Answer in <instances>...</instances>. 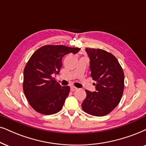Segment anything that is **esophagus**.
Instances as JSON below:
<instances>
[{
  "label": "esophagus",
  "instance_id": "34e87169",
  "mask_svg": "<svg viewBox=\"0 0 146 146\" xmlns=\"http://www.w3.org/2000/svg\"><path fill=\"white\" fill-rule=\"evenodd\" d=\"M76 90H77V87H75L74 86H71V91H76Z\"/></svg>",
  "mask_w": 146,
  "mask_h": 146
}]
</instances>
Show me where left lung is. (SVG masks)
Instances as JSON below:
<instances>
[{"instance_id":"8db88e82","label":"left lung","mask_w":146,"mask_h":146,"mask_svg":"<svg viewBox=\"0 0 146 146\" xmlns=\"http://www.w3.org/2000/svg\"><path fill=\"white\" fill-rule=\"evenodd\" d=\"M90 59L91 76L96 81V91L85 90L83 110L94 116L112 111L121 101L124 89V73L115 56L100 48H85Z\"/></svg>"}]
</instances>
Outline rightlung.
<instances>
[{
  "mask_svg": "<svg viewBox=\"0 0 146 146\" xmlns=\"http://www.w3.org/2000/svg\"><path fill=\"white\" fill-rule=\"evenodd\" d=\"M80 48L64 45L42 46L33 54L23 73V91L30 106L44 115L59 112L69 96V86H61L53 76L62 67L67 54H76Z\"/></svg>",
  "mask_w": 146,
  "mask_h": 146,
  "instance_id": "right-lung-1",
  "label": "right lung"
}]
</instances>
